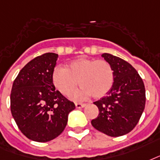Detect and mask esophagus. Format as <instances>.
Wrapping results in <instances>:
<instances>
[{
  "label": "esophagus",
  "mask_w": 160,
  "mask_h": 160,
  "mask_svg": "<svg viewBox=\"0 0 160 160\" xmlns=\"http://www.w3.org/2000/svg\"><path fill=\"white\" fill-rule=\"evenodd\" d=\"M75 106H76L77 108H82L86 106V104H84V103H79V102H77L75 103Z\"/></svg>",
  "instance_id": "34e87169"
}]
</instances>
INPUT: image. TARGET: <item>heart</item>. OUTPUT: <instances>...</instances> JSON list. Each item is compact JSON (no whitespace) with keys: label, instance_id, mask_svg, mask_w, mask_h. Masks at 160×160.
<instances>
[{"label":"heart","instance_id":"1","mask_svg":"<svg viewBox=\"0 0 160 160\" xmlns=\"http://www.w3.org/2000/svg\"><path fill=\"white\" fill-rule=\"evenodd\" d=\"M52 81L61 93L68 96L78 87L82 89L72 95L76 100L92 96L101 98L112 88L114 72L106 60L80 58L72 61L67 68L58 67L53 70Z\"/></svg>","mask_w":160,"mask_h":160}]
</instances>
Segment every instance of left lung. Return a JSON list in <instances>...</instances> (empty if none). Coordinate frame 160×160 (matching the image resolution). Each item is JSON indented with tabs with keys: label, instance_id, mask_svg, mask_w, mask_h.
I'll use <instances>...</instances> for the list:
<instances>
[{
	"label": "left lung",
	"instance_id": "obj_1",
	"mask_svg": "<svg viewBox=\"0 0 160 160\" xmlns=\"http://www.w3.org/2000/svg\"><path fill=\"white\" fill-rule=\"evenodd\" d=\"M102 57L110 63L114 82L107 96L94 104L99 113L92 125L111 137L129 133L139 121L145 107V88L142 78L131 64L109 53Z\"/></svg>",
	"mask_w": 160,
	"mask_h": 160
}]
</instances>
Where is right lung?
I'll list each match as a JSON object with an SVG mask.
<instances>
[{"label":"right lung","instance_id":"add662e5","mask_svg":"<svg viewBox=\"0 0 160 160\" xmlns=\"http://www.w3.org/2000/svg\"><path fill=\"white\" fill-rule=\"evenodd\" d=\"M58 55L38 56L20 71L12 85L11 111L23 134L36 142H48L62 133L73 102L56 90L52 72Z\"/></svg>","mask_w":160,"mask_h":160}]
</instances>
